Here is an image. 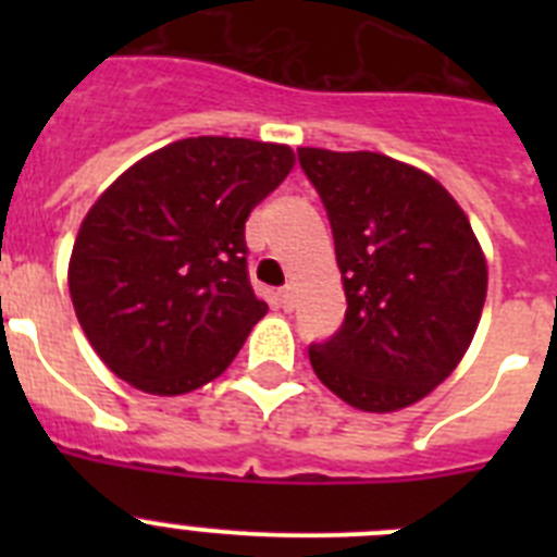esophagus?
<instances>
[{"mask_svg":"<svg viewBox=\"0 0 557 557\" xmlns=\"http://www.w3.org/2000/svg\"><path fill=\"white\" fill-rule=\"evenodd\" d=\"M275 298H278V304H282L284 312H293V307H295L293 287H282V289H278V295H275Z\"/></svg>","mask_w":557,"mask_h":557,"instance_id":"34e87169","label":"esophagus"}]
</instances>
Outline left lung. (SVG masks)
Listing matches in <instances>:
<instances>
[{
	"label": "left lung",
	"mask_w": 557,
	"mask_h": 557,
	"mask_svg": "<svg viewBox=\"0 0 557 557\" xmlns=\"http://www.w3.org/2000/svg\"><path fill=\"white\" fill-rule=\"evenodd\" d=\"M298 161L326 209L348 301L309 362L357 410L416 405L480 323L488 268L469 218L426 172L379 152L298 147Z\"/></svg>",
	"instance_id": "obj_1"
}]
</instances>
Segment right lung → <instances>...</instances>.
Returning a JSON list of instances; mask_svg holds the SVG:
<instances>
[{"label": "right lung", "instance_id": "obj_1", "mask_svg": "<svg viewBox=\"0 0 557 557\" xmlns=\"http://www.w3.org/2000/svg\"><path fill=\"white\" fill-rule=\"evenodd\" d=\"M287 145L198 136L133 164L91 206L69 262L77 321L127 385L203 387L268 312L245 220L293 170Z\"/></svg>", "mask_w": 557, "mask_h": 557}]
</instances>
